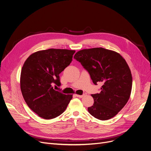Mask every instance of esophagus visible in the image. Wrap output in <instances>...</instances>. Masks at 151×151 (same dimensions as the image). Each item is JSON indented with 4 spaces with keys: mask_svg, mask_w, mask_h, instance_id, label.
<instances>
[{
    "mask_svg": "<svg viewBox=\"0 0 151 151\" xmlns=\"http://www.w3.org/2000/svg\"><path fill=\"white\" fill-rule=\"evenodd\" d=\"M75 96L77 97H79V98H82L84 96V95H78V94H75Z\"/></svg>",
    "mask_w": 151,
    "mask_h": 151,
    "instance_id": "obj_1",
    "label": "esophagus"
}]
</instances>
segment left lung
Instances as JSON below:
<instances>
[{
	"instance_id": "left-lung-1",
	"label": "left lung",
	"mask_w": 151,
	"mask_h": 151,
	"mask_svg": "<svg viewBox=\"0 0 151 151\" xmlns=\"http://www.w3.org/2000/svg\"><path fill=\"white\" fill-rule=\"evenodd\" d=\"M74 59L88 71L94 84H104L99 93L91 95L94 103L88 108L89 113L101 121L115 116L131 94L132 76L125 60L120 54L103 47L79 51Z\"/></svg>"
}]
</instances>
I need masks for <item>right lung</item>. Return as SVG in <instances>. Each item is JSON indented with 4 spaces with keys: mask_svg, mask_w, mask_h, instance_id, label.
<instances>
[{
    "mask_svg": "<svg viewBox=\"0 0 151 151\" xmlns=\"http://www.w3.org/2000/svg\"><path fill=\"white\" fill-rule=\"evenodd\" d=\"M75 50L48 49L32 54L22 67L20 87L28 106L38 116L51 119L64 112L72 95L53 89L59 74L72 61Z\"/></svg>",
    "mask_w": 151,
    "mask_h": 151,
    "instance_id": "right-lung-1",
    "label": "right lung"
}]
</instances>
